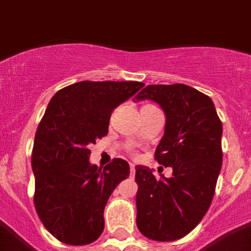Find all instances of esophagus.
Returning a JSON list of instances; mask_svg holds the SVG:
<instances>
[{
  "label": "esophagus",
  "mask_w": 251,
  "mask_h": 251,
  "mask_svg": "<svg viewBox=\"0 0 251 251\" xmlns=\"http://www.w3.org/2000/svg\"><path fill=\"white\" fill-rule=\"evenodd\" d=\"M130 176H131V177L135 176V165H134V163H130Z\"/></svg>",
  "instance_id": "obj_1"
}]
</instances>
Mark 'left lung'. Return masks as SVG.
<instances>
[{
    "instance_id": "left-lung-1",
    "label": "left lung",
    "mask_w": 251,
    "mask_h": 251,
    "mask_svg": "<svg viewBox=\"0 0 251 251\" xmlns=\"http://www.w3.org/2000/svg\"><path fill=\"white\" fill-rule=\"evenodd\" d=\"M135 100H151L166 113L165 135L154 159L172 167V177L155 178L136 166V226L155 241L186 236L203 220L222 167V122L209 97L185 84L145 86Z\"/></svg>"
}]
</instances>
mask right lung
Here are the masks:
<instances>
[{
  "mask_svg": "<svg viewBox=\"0 0 251 251\" xmlns=\"http://www.w3.org/2000/svg\"><path fill=\"white\" fill-rule=\"evenodd\" d=\"M144 86L139 81L84 80L60 89L42 117L31 151L34 205L43 226L67 245H88L104 228L109 195L129 177V163L115 158L90 165L92 144L108 134L111 113Z\"/></svg>",
  "mask_w": 251,
  "mask_h": 251,
  "instance_id": "right-lung-1",
  "label": "right lung"
}]
</instances>
